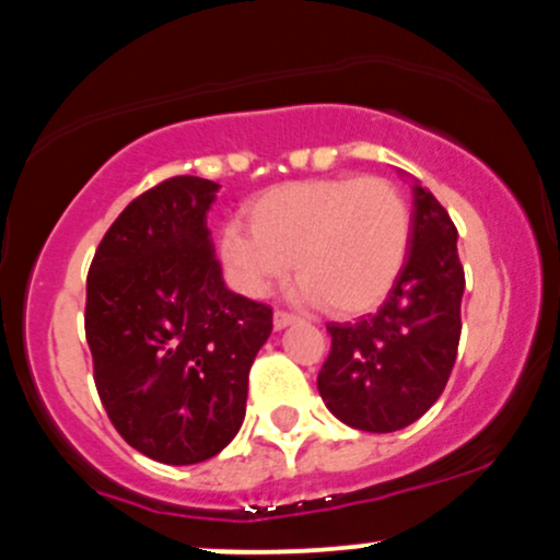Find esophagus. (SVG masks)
Masks as SVG:
<instances>
[{
	"label": "esophagus",
	"mask_w": 560,
	"mask_h": 560,
	"mask_svg": "<svg viewBox=\"0 0 560 560\" xmlns=\"http://www.w3.org/2000/svg\"><path fill=\"white\" fill-rule=\"evenodd\" d=\"M272 323H275V330H282V328H288L296 323V315H288V312H275Z\"/></svg>",
	"instance_id": "obj_1"
}]
</instances>
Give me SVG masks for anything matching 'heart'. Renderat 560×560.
<instances>
[{
	"mask_svg": "<svg viewBox=\"0 0 560 560\" xmlns=\"http://www.w3.org/2000/svg\"><path fill=\"white\" fill-rule=\"evenodd\" d=\"M230 221L219 258L240 293L261 299L296 267V296L336 315L376 310L411 248V208L384 178L339 176L272 186Z\"/></svg>",
	"mask_w": 560,
	"mask_h": 560,
	"instance_id": "b5f03b06",
	"label": "heart"
}]
</instances>
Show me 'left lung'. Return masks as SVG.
Returning <instances> with one entry per match:
<instances>
[{"label":"left lung","mask_w":560,"mask_h":560,"mask_svg":"<svg viewBox=\"0 0 560 560\" xmlns=\"http://www.w3.org/2000/svg\"><path fill=\"white\" fill-rule=\"evenodd\" d=\"M411 195V248L398 282L376 315L330 323V354L317 376L328 411L363 432L417 422L441 398L459 347V234L446 208L413 178Z\"/></svg>","instance_id":"8db88e82"}]
</instances>
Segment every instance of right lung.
<instances>
[{"instance_id": "add662e5", "label": "right lung", "mask_w": 560, "mask_h": 560, "mask_svg": "<svg viewBox=\"0 0 560 560\" xmlns=\"http://www.w3.org/2000/svg\"><path fill=\"white\" fill-rule=\"evenodd\" d=\"M219 184L167 178L136 197L88 272L95 387L119 435L162 465H197L245 419L272 310L226 288L208 230Z\"/></svg>"}]
</instances>
